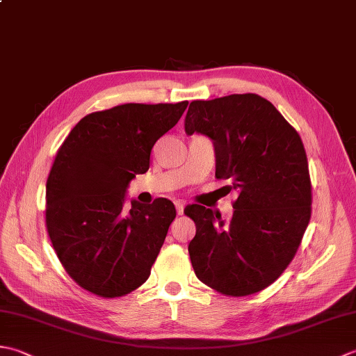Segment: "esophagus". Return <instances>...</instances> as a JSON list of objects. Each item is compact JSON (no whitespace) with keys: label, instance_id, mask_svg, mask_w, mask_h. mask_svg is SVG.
<instances>
[{"label":"esophagus","instance_id":"esophagus-1","mask_svg":"<svg viewBox=\"0 0 356 356\" xmlns=\"http://www.w3.org/2000/svg\"><path fill=\"white\" fill-rule=\"evenodd\" d=\"M184 208H185L184 202H182V200H177V202H176V211H177L179 216L184 214Z\"/></svg>","mask_w":356,"mask_h":356}]
</instances>
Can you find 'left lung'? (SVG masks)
Instances as JSON below:
<instances>
[{
    "label": "left lung",
    "instance_id": "obj_1",
    "mask_svg": "<svg viewBox=\"0 0 356 356\" xmlns=\"http://www.w3.org/2000/svg\"><path fill=\"white\" fill-rule=\"evenodd\" d=\"M185 132L211 138L216 177L239 193L232 220L197 204L185 208L196 224L188 245L194 273L222 295L257 293L289 267L310 220L312 184L301 137L256 94L191 102Z\"/></svg>",
    "mask_w": 356,
    "mask_h": 356
}]
</instances>
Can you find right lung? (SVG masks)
I'll list each match as a JSON object with an SVG mask.
<instances>
[{
  "mask_svg": "<svg viewBox=\"0 0 356 356\" xmlns=\"http://www.w3.org/2000/svg\"><path fill=\"white\" fill-rule=\"evenodd\" d=\"M186 106L127 103L88 114L60 146L46 182V228L81 289L118 298L149 277L176 208L163 197L127 207L124 193Z\"/></svg>",
  "mask_w": 356,
  "mask_h": 356,
  "instance_id": "obj_1",
  "label": "right lung"
}]
</instances>
